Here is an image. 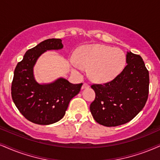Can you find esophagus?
<instances>
[{
	"mask_svg": "<svg viewBox=\"0 0 160 160\" xmlns=\"http://www.w3.org/2000/svg\"><path fill=\"white\" fill-rule=\"evenodd\" d=\"M89 88V84H88V83H86V82H84V83L82 84V89H84V88Z\"/></svg>",
	"mask_w": 160,
	"mask_h": 160,
	"instance_id": "obj_1",
	"label": "esophagus"
}]
</instances>
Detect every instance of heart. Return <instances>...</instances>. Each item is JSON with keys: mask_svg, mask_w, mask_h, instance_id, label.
<instances>
[{"mask_svg": "<svg viewBox=\"0 0 160 160\" xmlns=\"http://www.w3.org/2000/svg\"><path fill=\"white\" fill-rule=\"evenodd\" d=\"M70 64L77 72L83 70V66L89 68L90 77L95 82H108L124 70L126 56L119 49L104 45H89L80 48L78 58H71Z\"/></svg>", "mask_w": 160, "mask_h": 160, "instance_id": "obj_1", "label": "heart"}]
</instances>
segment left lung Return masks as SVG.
Masks as SVG:
<instances>
[{
    "mask_svg": "<svg viewBox=\"0 0 160 160\" xmlns=\"http://www.w3.org/2000/svg\"><path fill=\"white\" fill-rule=\"evenodd\" d=\"M127 65L117 77L104 84H92L96 98L90 104L92 117L100 125L115 127L127 123L146 103L149 72L139 55L126 56Z\"/></svg>",
    "mask_w": 160,
    "mask_h": 160,
    "instance_id": "left-lung-1",
    "label": "left lung"
}]
</instances>
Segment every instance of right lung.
I'll list each match as a JSON object with an SVG mask.
<instances>
[{"label": "right lung", "instance_id": "1", "mask_svg": "<svg viewBox=\"0 0 160 160\" xmlns=\"http://www.w3.org/2000/svg\"><path fill=\"white\" fill-rule=\"evenodd\" d=\"M60 38L47 39L26 52L18 63L12 82V98L18 109L29 121L50 125L64 117L70 100L79 92L82 83L72 84L64 78L39 84L33 76V66L45 51L63 47Z\"/></svg>", "mask_w": 160, "mask_h": 160}]
</instances>
